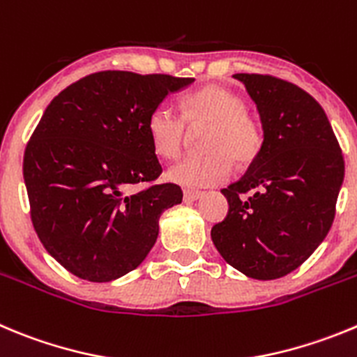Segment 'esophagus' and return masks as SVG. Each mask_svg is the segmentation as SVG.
Returning <instances> with one entry per match:
<instances>
[{
    "mask_svg": "<svg viewBox=\"0 0 357 357\" xmlns=\"http://www.w3.org/2000/svg\"><path fill=\"white\" fill-rule=\"evenodd\" d=\"M202 196H204V192L202 191H191V189H188V191H184V202L191 204V202L200 200Z\"/></svg>",
    "mask_w": 357,
    "mask_h": 357,
    "instance_id": "obj_1",
    "label": "esophagus"
}]
</instances>
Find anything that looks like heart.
<instances>
[{
    "mask_svg": "<svg viewBox=\"0 0 357 357\" xmlns=\"http://www.w3.org/2000/svg\"><path fill=\"white\" fill-rule=\"evenodd\" d=\"M184 119L159 104L146 119V134L155 153L175 159L184 150L189 130L208 127L204 136L205 155L188 157L168 169V181L189 189L212 188L230 176L231 159L250 165L261 146L258 123L246 113V104L223 86H207L182 100Z\"/></svg>",
    "mask_w": 357,
    "mask_h": 357,
    "instance_id": "1",
    "label": "heart"
}]
</instances>
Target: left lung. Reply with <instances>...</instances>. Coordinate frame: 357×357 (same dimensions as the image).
Listing matches in <instances>:
<instances>
[{"label":"left lung","instance_id":"1","mask_svg":"<svg viewBox=\"0 0 357 357\" xmlns=\"http://www.w3.org/2000/svg\"><path fill=\"white\" fill-rule=\"evenodd\" d=\"M234 77L257 104L264 142L241 181L221 191L230 208L211 237L234 269L276 280L326 238L345 165L322 106L303 88L261 74Z\"/></svg>","mask_w":357,"mask_h":357}]
</instances>
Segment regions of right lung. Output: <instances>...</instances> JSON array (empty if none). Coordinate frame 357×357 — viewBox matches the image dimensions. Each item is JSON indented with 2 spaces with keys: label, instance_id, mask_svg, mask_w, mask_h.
<instances>
[{
  "label": "right lung",
  "instance_id": "add662e5",
  "mask_svg": "<svg viewBox=\"0 0 357 357\" xmlns=\"http://www.w3.org/2000/svg\"><path fill=\"white\" fill-rule=\"evenodd\" d=\"M192 77L104 70L60 91L24 152L22 173L40 243L68 273L106 283L142 264L159 218L182 202L175 184L153 182L161 162L146 119Z\"/></svg>",
  "mask_w": 357,
  "mask_h": 357
}]
</instances>
